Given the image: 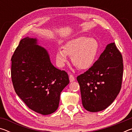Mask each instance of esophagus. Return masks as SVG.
<instances>
[{
	"label": "esophagus",
	"mask_w": 132,
	"mask_h": 132,
	"mask_svg": "<svg viewBox=\"0 0 132 132\" xmlns=\"http://www.w3.org/2000/svg\"><path fill=\"white\" fill-rule=\"evenodd\" d=\"M69 80H70V82H73L75 80V78L72 75H69Z\"/></svg>",
	"instance_id": "34e87169"
}]
</instances>
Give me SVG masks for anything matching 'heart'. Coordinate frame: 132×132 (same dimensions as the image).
<instances>
[{
	"instance_id": "1",
	"label": "heart",
	"mask_w": 132,
	"mask_h": 132,
	"mask_svg": "<svg viewBox=\"0 0 132 132\" xmlns=\"http://www.w3.org/2000/svg\"><path fill=\"white\" fill-rule=\"evenodd\" d=\"M99 51L97 41L93 38L80 36L64 44L63 50L58 49L55 53L57 66L63 68L68 63V56L80 70L90 68L94 63Z\"/></svg>"
}]
</instances>
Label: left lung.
Returning <instances> with one entry per match:
<instances>
[{
	"instance_id": "obj_1",
	"label": "left lung",
	"mask_w": 132,
	"mask_h": 132,
	"mask_svg": "<svg viewBox=\"0 0 132 132\" xmlns=\"http://www.w3.org/2000/svg\"><path fill=\"white\" fill-rule=\"evenodd\" d=\"M123 70L121 53L115 43L108 44L93 66L77 77L87 111H101L112 103L121 88Z\"/></svg>"
}]
</instances>
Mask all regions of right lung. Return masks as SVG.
<instances>
[{"label": "right lung", "instance_id": "add662e5", "mask_svg": "<svg viewBox=\"0 0 132 132\" xmlns=\"http://www.w3.org/2000/svg\"><path fill=\"white\" fill-rule=\"evenodd\" d=\"M11 61L14 90L28 108L44 115L56 111L69 76L53 65L47 50L38 45L36 38L22 39Z\"/></svg>", "mask_w": 132, "mask_h": 132}]
</instances>
